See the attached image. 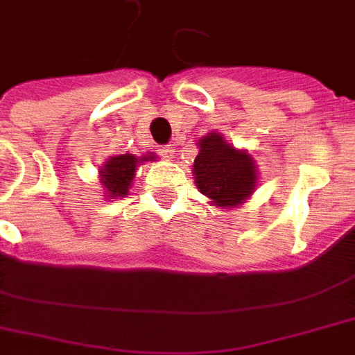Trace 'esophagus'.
<instances>
[{
	"mask_svg": "<svg viewBox=\"0 0 355 355\" xmlns=\"http://www.w3.org/2000/svg\"><path fill=\"white\" fill-rule=\"evenodd\" d=\"M158 153H160L164 158H167V160H171L173 156H175V153H177V149H175L173 145H164V147H160V149H158Z\"/></svg>",
	"mask_w": 355,
	"mask_h": 355,
	"instance_id": "obj_1",
	"label": "esophagus"
}]
</instances>
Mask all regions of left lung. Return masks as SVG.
<instances>
[{
	"label": "left lung",
	"instance_id": "8db88e82",
	"mask_svg": "<svg viewBox=\"0 0 355 355\" xmlns=\"http://www.w3.org/2000/svg\"><path fill=\"white\" fill-rule=\"evenodd\" d=\"M199 147L193 175L200 193L210 197L219 208L239 205L252 193L256 167L245 150L234 149L221 134H208L200 139Z\"/></svg>",
	"mask_w": 355,
	"mask_h": 355
}]
</instances>
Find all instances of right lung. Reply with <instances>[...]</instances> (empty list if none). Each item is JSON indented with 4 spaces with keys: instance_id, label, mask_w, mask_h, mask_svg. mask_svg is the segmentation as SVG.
Wrapping results in <instances>:
<instances>
[{
    "instance_id": "obj_1",
    "label": "right lung",
    "mask_w": 355,
    "mask_h": 355,
    "mask_svg": "<svg viewBox=\"0 0 355 355\" xmlns=\"http://www.w3.org/2000/svg\"><path fill=\"white\" fill-rule=\"evenodd\" d=\"M153 158H155L153 155L141 156V158H136L132 155L112 156L101 171V184L107 189V197H125L139 162L153 160Z\"/></svg>"
}]
</instances>
